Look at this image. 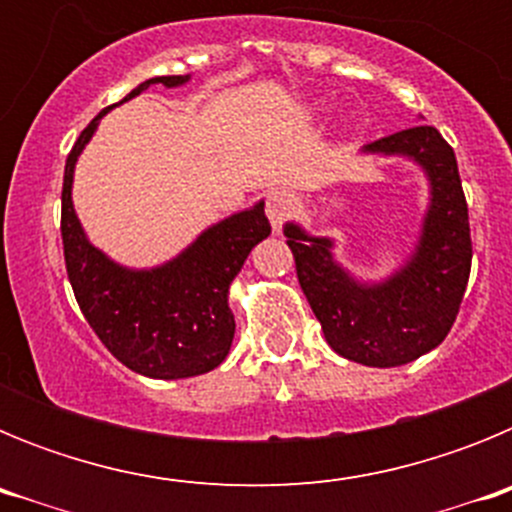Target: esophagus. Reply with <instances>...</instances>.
Segmentation results:
<instances>
[{"label":"esophagus","instance_id":"obj_1","mask_svg":"<svg viewBox=\"0 0 512 512\" xmlns=\"http://www.w3.org/2000/svg\"><path fill=\"white\" fill-rule=\"evenodd\" d=\"M292 212H295V197L289 192H271L266 197V215L274 228H279Z\"/></svg>","mask_w":512,"mask_h":512}]
</instances>
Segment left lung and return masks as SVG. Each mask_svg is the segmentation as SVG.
Wrapping results in <instances>:
<instances>
[{
  "label": "left lung",
  "instance_id": "8db88e82",
  "mask_svg": "<svg viewBox=\"0 0 512 512\" xmlns=\"http://www.w3.org/2000/svg\"><path fill=\"white\" fill-rule=\"evenodd\" d=\"M408 156L431 182V207L410 261L382 284H361L333 261V243L284 225L297 279L320 320L328 346L364 366H402L428 354L459 315L472 269L467 197L454 148L431 125L400 130L364 148Z\"/></svg>",
  "mask_w": 512,
  "mask_h": 512
}]
</instances>
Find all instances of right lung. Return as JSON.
I'll return each mask as SVG.
<instances>
[{"label": "right lung", "mask_w": 512, "mask_h": 512, "mask_svg": "<svg viewBox=\"0 0 512 512\" xmlns=\"http://www.w3.org/2000/svg\"><path fill=\"white\" fill-rule=\"evenodd\" d=\"M187 79L156 76L135 87L122 102L151 84L179 87ZM107 110L81 130L63 171V259L76 302L107 351L133 372L151 379H184L212 372L223 364L233 343L230 282L251 248L271 233L264 202L207 228L169 264L148 271L115 264L87 241L71 202L76 158Z\"/></svg>", "instance_id": "add662e5"}]
</instances>
